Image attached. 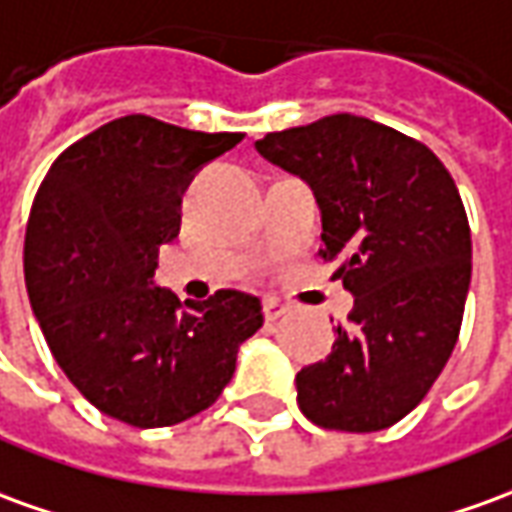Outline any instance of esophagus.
I'll list each match as a JSON object with an SVG mask.
<instances>
[{
    "mask_svg": "<svg viewBox=\"0 0 512 512\" xmlns=\"http://www.w3.org/2000/svg\"><path fill=\"white\" fill-rule=\"evenodd\" d=\"M262 312H264V320H270V323H273V320H278L281 315H287V306H284L281 301H276V298H264Z\"/></svg>",
    "mask_w": 512,
    "mask_h": 512,
    "instance_id": "34e87169",
    "label": "esophagus"
}]
</instances>
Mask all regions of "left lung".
I'll return each instance as SVG.
<instances>
[{"label": "left lung", "instance_id": "1", "mask_svg": "<svg viewBox=\"0 0 512 512\" xmlns=\"http://www.w3.org/2000/svg\"><path fill=\"white\" fill-rule=\"evenodd\" d=\"M256 150L309 183L320 256L354 295L329 357L295 376L298 407L323 429H387L424 401L460 337L471 281L460 192L426 144L365 116L267 133Z\"/></svg>", "mask_w": 512, "mask_h": 512}]
</instances>
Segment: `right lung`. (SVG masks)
I'll list each match as a JSON object with an SVG mask.
<instances>
[{"instance_id": "obj_1", "label": "right lung", "mask_w": 512, "mask_h": 512, "mask_svg": "<svg viewBox=\"0 0 512 512\" xmlns=\"http://www.w3.org/2000/svg\"><path fill=\"white\" fill-rule=\"evenodd\" d=\"M239 142L130 114L66 147L35 192L24 278L38 326L69 382L122 424L155 429L209 410L239 345L262 329L256 295L181 303L153 284L183 189Z\"/></svg>"}]
</instances>
